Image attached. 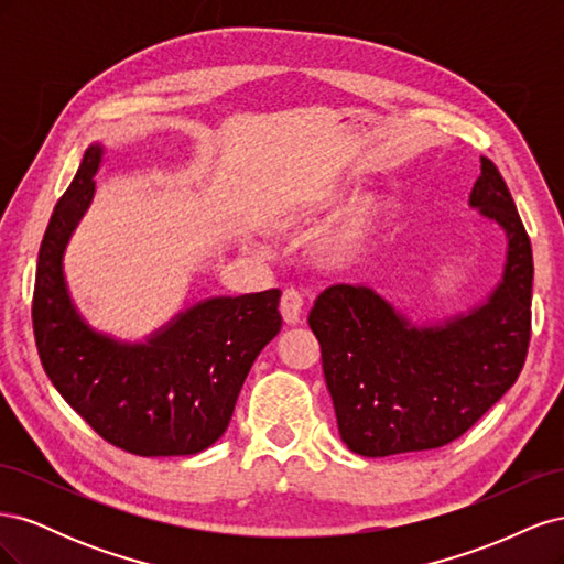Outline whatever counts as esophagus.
<instances>
[{"instance_id":"obj_1","label":"esophagus","mask_w":564,"mask_h":564,"mask_svg":"<svg viewBox=\"0 0 564 564\" xmlns=\"http://www.w3.org/2000/svg\"><path fill=\"white\" fill-rule=\"evenodd\" d=\"M280 311L286 324H296L301 319L303 313V294L299 292L296 286H286L282 292V301H280Z\"/></svg>"}]
</instances>
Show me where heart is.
<instances>
[{
    "label": "heart",
    "instance_id": "heart-1",
    "mask_svg": "<svg viewBox=\"0 0 564 564\" xmlns=\"http://www.w3.org/2000/svg\"><path fill=\"white\" fill-rule=\"evenodd\" d=\"M348 185H350L348 178L327 181V183L319 187V191H315L311 202H315V204H332V202H336L340 195L348 191ZM379 212H381V207H379V202L373 199V197L357 199L352 207L348 209V214H346L344 237H348V240H355V237H362L373 226V220H377Z\"/></svg>",
    "mask_w": 564,
    "mask_h": 564
}]
</instances>
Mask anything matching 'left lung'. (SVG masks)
Wrapping results in <instances>:
<instances>
[{
	"label": "left lung",
	"instance_id": "1",
	"mask_svg": "<svg viewBox=\"0 0 564 564\" xmlns=\"http://www.w3.org/2000/svg\"><path fill=\"white\" fill-rule=\"evenodd\" d=\"M470 207L508 237L489 299L440 324H412L365 284H334L308 324L340 440L360 456L449 445L520 377L532 336V245L499 169L480 158Z\"/></svg>",
	"mask_w": 564,
	"mask_h": 564
}]
</instances>
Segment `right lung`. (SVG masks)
Returning a JSON list of instances; mask_svg holds the SVG:
<instances>
[{"label":"right lung","instance_id":"1","mask_svg":"<svg viewBox=\"0 0 564 564\" xmlns=\"http://www.w3.org/2000/svg\"><path fill=\"white\" fill-rule=\"evenodd\" d=\"M104 145H89L58 199L37 259L32 327L46 377L110 445L135 456H187L226 433L242 383L282 327L280 289L214 296L141 344L91 329L63 275V251L89 209Z\"/></svg>","mask_w":564,"mask_h":564}]
</instances>
